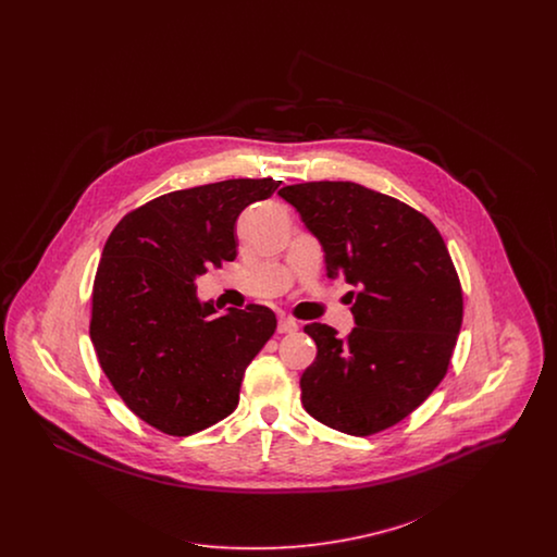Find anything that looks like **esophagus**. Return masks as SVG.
I'll return each mask as SVG.
<instances>
[{"label": "esophagus", "instance_id": "esophagus-1", "mask_svg": "<svg viewBox=\"0 0 557 557\" xmlns=\"http://www.w3.org/2000/svg\"><path fill=\"white\" fill-rule=\"evenodd\" d=\"M298 330V323L290 318H282L277 321V332L280 334H294Z\"/></svg>", "mask_w": 557, "mask_h": 557}]
</instances>
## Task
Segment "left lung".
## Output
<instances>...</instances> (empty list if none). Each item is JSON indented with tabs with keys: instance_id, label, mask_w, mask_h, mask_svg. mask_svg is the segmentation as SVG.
Wrapping results in <instances>:
<instances>
[{
	"instance_id": "left-lung-1",
	"label": "left lung",
	"mask_w": 557,
	"mask_h": 557,
	"mask_svg": "<svg viewBox=\"0 0 557 557\" xmlns=\"http://www.w3.org/2000/svg\"><path fill=\"white\" fill-rule=\"evenodd\" d=\"M280 196L321 242L327 277L355 286L348 336L305 325L318 355L300 375L302 405L352 436L393 428L449 370L463 294L447 244L422 212L352 182L296 184Z\"/></svg>"
}]
</instances>
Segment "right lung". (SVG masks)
<instances>
[{"label":"right lung","instance_id":"obj_1","mask_svg":"<svg viewBox=\"0 0 557 557\" xmlns=\"http://www.w3.org/2000/svg\"><path fill=\"white\" fill-rule=\"evenodd\" d=\"M282 182L227 180L162 194L108 236L91 290L89 336L100 368L133 413L189 436L238 407L246 366L277 319L261 305L214 318L194 280L236 259L239 212Z\"/></svg>","mask_w":557,"mask_h":557}]
</instances>
